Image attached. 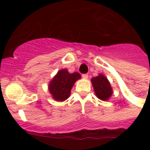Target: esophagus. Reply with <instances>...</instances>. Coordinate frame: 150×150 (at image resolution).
<instances>
[{"label":"esophagus","mask_w":150,"mask_h":150,"mask_svg":"<svg viewBox=\"0 0 150 150\" xmlns=\"http://www.w3.org/2000/svg\"><path fill=\"white\" fill-rule=\"evenodd\" d=\"M82 76L83 79H88V77H89V75H88V74H83Z\"/></svg>","instance_id":"obj_1"}]
</instances>
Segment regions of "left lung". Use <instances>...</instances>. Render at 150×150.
I'll list each match as a JSON object with an SVG mask.
<instances>
[{"label":"left lung","mask_w":150,"mask_h":150,"mask_svg":"<svg viewBox=\"0 0 150 150\" xmlns=\"http://www.w3.org/2000/svg\"><path fill=\"white\" fill-rule=\"evenodd\" d=\"M91 81L97 97L102 100H108L113 92L107 78L104 75H100L96 77L93 78Z\"/></svg>","instance_id":"8db88e82"}]
</instances>
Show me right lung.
<instances>
[{
  "mask_svg": "<svg viewBox=\"0 0 150 150\" xmlns=\"http://www.w3.org/2000/svg\"><path fill=\"white\" fill-rule=\"evenodd\" d=\"M80 78L81 75L77 72L70 74L66 69L59 71L49 84V91L53 98L57 101L67 100L70 96L71 87Z\"/></svg>",
  "mask_w": 150,
  "mask_h": 150,
  "instance_id": "right-lung-1",
  "label": "right lung"
}]
</instances>
